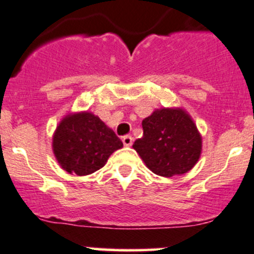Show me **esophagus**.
I'll list each match as a JSON object with an SVG mask.
<instances>
[{
  "mask_svg": "<svg viewBox=\"0 0 254 254\" xmlns=\"http://www.w3.org/2000/svg\"><path fill=\"white\" fill-rule=\"evenodd\" d=\"M122 141H123V144L125 145V147H131V145H132V137L131 136H129V135H127V136H124L123 138H122Z\"/></svg>",
  "mask_w": 254,
  "mask_h": 254,
  "instance_id": "34e87169",
  "label": "esophagus"
}]
</instances>
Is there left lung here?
Here are the masks:
<instances>
[{
    "instance_id": "left-lung-1",
    "label": "left lung",
    "mask_w": 254,
    "mask_h": 254,
    "mask_svg": "<svg viewBox=\"0 0 254 254\" xmlns=\"http://www.w3.org/2000/svg\"><path fill=\"white\" fill-rule=\"evenodd\" d=\"M143 136L132 148L153 173L171 178L188 173L199 160L202 137L183 109L155 110L142 122Z\"/></svg>"
}]
</instances>
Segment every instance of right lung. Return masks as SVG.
Segmentation results:
<instances>
[{"mask_svg": "<svg viewBox=\"0 0 254 254\" xmlns=\"http://www.w3.org/2000/svg\"><path fill=\"white\" fill-rule=\"evenodd\" d=\"M123 142L92 112L69 113L52 137V150L61 167L70 174L88 176L100 170Z\"/></svg>", "mask_w": 254, "mask_h": 254, "instance_id": "obj_1", "label": "right lung"}]
</instances>
